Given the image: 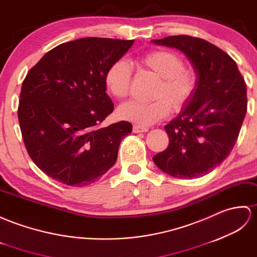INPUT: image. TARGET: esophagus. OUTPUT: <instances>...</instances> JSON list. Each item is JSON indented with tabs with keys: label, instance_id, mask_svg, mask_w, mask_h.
Segmentation results:
<instances>
[{
	"label": "esophagus",
	"instance_id": "34e87169",
	"mask_svg": "<svg viewBox=\"0 0 257 257\" xmlns=\"http://www.w3.org/2000/svg\"><path fill=\"white\" fill-rule=\"evenodd\" d=\"M147 131H148L147 127L140 126V125H134V126H133V132L134 133H144V132H147Z\"/></svg>",
	"mask_w": 257,
	"mask_h": 257
}]
</instances>
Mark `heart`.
<instances>
[{
    "label": "heart",
    "instance_id": "1",
    "mask_svg": "<svg viewBox=\"0 0 257 257\" xmlns=\"http://www.w3.org/2000/svg\"><path fill=\"white\" fill-rule=\"evenodd\" d=\"M141 64L159 79L153 102L128 101L118 106L117 115L126 121L148 126L170 112L180 111L195 95L198 84L196 71L184 67L181 57L169 50H154L141 58ZM132 71L126 61L117 60L107 68L104 82L107 91L117 99L128 94ZM171 105L169 106V104Z\"/></svg>",
    "mask_w": 257,
    "mask_h": 257
}]
</instances>
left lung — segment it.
<instances>
[{
	"instance_id": "1",
	"label": "left lung",
	"mask_w": 257,
	"mask_h": 257,
	"mask_svg": "<svg viewBox=\"0 0 257 257\" xmlns=\"http://www.w3.org/2000/svg\"><path fill=\"white\" fill-rule=\"evenodd\" d=\"M152 43L181 51L198 76L195 95L165 126L168 147L153 161L176 178L202 177L219 166L235 144L246 114V85L235 61L204 39L178 35Z\"/></svg>"
}]
</instances>
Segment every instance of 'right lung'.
Instances as JSON below:
<instances>
[{"mask_svg":"<svg viewBox=\"0 0 257 257\" xmlns=\"http://www.w3.org/2000/svg\"><path fill=\"white\" fill-rule=\"evenodd\" d=\"M134 41L87 37L64 43L45 55L22 84L19 122L33 162L50 178L83 187L116 162L132 124L102 127L113 112L104 76Z\"/></svg>","mask_w":257,"mask_h":257,"instance_id":"1","label":"right lung"}]
</instances>
